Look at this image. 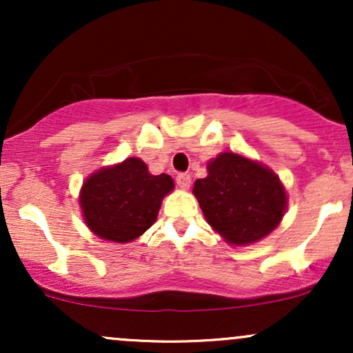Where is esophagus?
<instances>
[{
    "mask_svg": "<svg viewBox=\"0 0 353 353\" xmlns=\"http://www.w3.org/2000/svg\"><path fill=\"white\" fill-rule=\"evenodd\" d=\"M176 182H177V185H179L181 189H189V185H190V176H189V174H185V172L177 174V176H176Z\"/></svg>",
    "mask_w": 353,
    "mask_h": 353,
    "instance_id": "1",
    "label": "esophagus"
}]
</instances>
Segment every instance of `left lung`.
<instances>
[{"label": "left lung", "instance_id": "1", "mask_svg": "<svg viewBox=\"0 0 353 353\" xmlns=\"http://www.w3.org/2000/svg\"><path fill=\"white\" fill-rule=\"evenodd\" d=\"M208 177L194 182V196L209 225L230 245H247L281 224L287 194L274 171L236 152L208 163Z\"/></svg>", "mask_w": 353, "mask_h": 353}]
</instances>
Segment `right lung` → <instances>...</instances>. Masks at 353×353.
I'll list each match as a JSON object with an SVG mask.
<instances>
[{
	"mask_svg": "<svg viewBox=\"0 0 353 353\" xmlns=\"http://www.w3.org/2000/svg\"><path fill=\"white\" fill-rule=\"evenodd\" d=\"M174 189L168 174L152 176L139 157L103 168L84 181L79 204L86 225L96 236L125 244L156 222L164 196Z\"/></svg>",
	"mask_w": 353,
	"mask_h": 353,
	"instance_id": "add662e5",
	"label": "right lung"
}]
</instances>
